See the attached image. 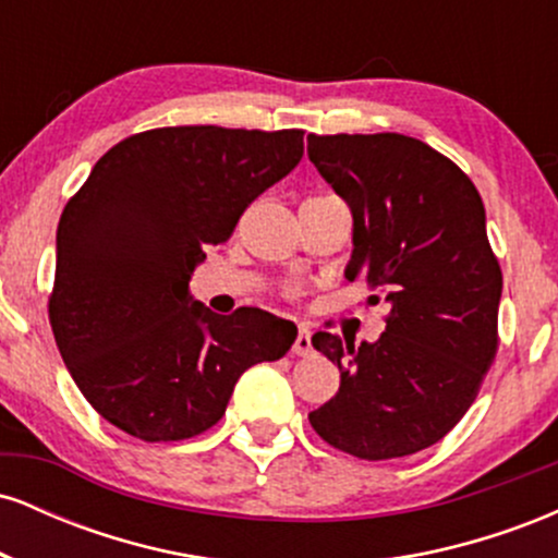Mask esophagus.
Segmentation results:
<instances>
[{"label":"esophagus","instance_id":"obj_1","mask_svg":"<svg viewBox=\"0 0 558 558\" xmlns=\"http://www.w3.org/2000/svg\"><path fill=\"white\" fill-rule=\"evenodd\" d=\"M291 351L296 356H312V354H315V349H312L310 325H304V323L299 325V336H296V341H293V349Z\"/></svg>","mask_w":558,"mask_h":558}]
</instances>
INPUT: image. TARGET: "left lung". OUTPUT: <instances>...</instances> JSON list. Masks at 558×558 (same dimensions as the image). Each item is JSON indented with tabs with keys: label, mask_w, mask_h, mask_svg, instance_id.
Wrapping results in <instances>:
<instances>
[{
	"label": "left lung",
	"mask_w": 558,
	"mask_h": 558,
	"mask_svg": "<svg viewBox=\"0 0 558 558\" xmlns=\"http://www.w3.org/2000/svg\"><path fill=\"white\" fill-rule=\"evenodd\" d=\"M312 165L354 215L345 278L388 301L375 343L315 332L341 388L310 414L325 444L367 462L438 444L477 399L498 351L504 275L475 183L401 133L315 136Z\"/></svg>",
	"instance_id": "1"
}]
</instances>
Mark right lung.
<instances>
[{
    "mask_svg": "<svg viewBox=\"0 0 558 558\" xmlns=\"http://www.w3.org/2000/svg\"><path fill=\"white\" fill-rule=\"evenodd\" d=\"M301 155L299 128H155L114 144L70 196L49 323L75 386L114 427L146 444L194 438L252 364L296 341V325L254 306L215 315L189 280Z\"/></svg>",
    "mask_w": 558,
    "mask_h": 558,
    "instance_id": "obj_1",
    "label": "right lung"
}]
</instances>
